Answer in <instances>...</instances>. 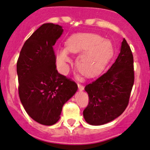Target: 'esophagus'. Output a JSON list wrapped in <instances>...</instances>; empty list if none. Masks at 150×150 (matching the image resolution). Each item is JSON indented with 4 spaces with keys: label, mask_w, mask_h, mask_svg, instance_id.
<instances>
[{
    "label": "esophagus",
    "mask_w": 150,
    "mask_h": 150,
    "mask_svg": "<svg viewBox=\"0 0 150 150\" xmlns=\"http://www.w3.org/2000/svg\"><path fill=\"white\" fill-rule=\"evenodd\" d=\"M78 90H79V91H83V88H84L83 85L80 84V83H78Z\"/></svg>",
    "instance_id": "esophagus-1"
}]
</instances>
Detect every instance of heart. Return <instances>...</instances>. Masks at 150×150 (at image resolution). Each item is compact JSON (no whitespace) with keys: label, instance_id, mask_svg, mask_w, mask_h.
<instances>
[{"label":"heart","instance_id":"heart-1","mask_svg":"<svg viewBox=\"0 0 150 150\" xmlns=\"http://www.w3.org/2000/svg\"><path fill=\"white\" fill-rule=\"evenodd\" d=\"M69 52L80 54L76 60L78 70L87 76L97 75L105 68L114 53L111 42L93 33H78L69 37L66 48L57 50V66L66 74L69 70L68 63L71 59Z\"/></svg>","mask_w":150,"mask_h":150}]
</instances>
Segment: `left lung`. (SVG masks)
Wrapping results in <instances>:
<instances>
[{
  "mask_svg": "<svg viewBox=\"0 0 150 150\" xmlns=\"http://www.w3.org/2000/svg\"><path fill=\"white\" fill-rule=\"evenodd\" d=\"M133 63L131 48L123 39L120 52L110 68L84 87L90 99L83 112L87 123L104 125L123 113L129 104L134 83Z\"/></svg>",
  "mask_w": 150,
  "mask_h": 150,
  "instance_id": "left-lung-1",
  "label": "left lung"
}]
</instances>
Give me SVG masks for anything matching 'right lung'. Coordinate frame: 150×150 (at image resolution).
I'll list each match as a JSON object with an SVG mask.
<instances>
[{
  "label": "right lung",
  "mask_w": 150,
  "mask_h": 150,
  "mask_svg": "<svg viewBox=\"0 0 150 150\" xmlns=\"http://www.w3.org/2000/svg\"><path fill=\"white\" fill-rule=\"evenodd\" d=\"M63 32L60 25L43 24L25 42L17 62L20 100L28 115L42 125L56 123L63 105L78 90L56 69L53 46Z\"/></svg>",
  "instance_id": "obj_1"
}]
</instances>
